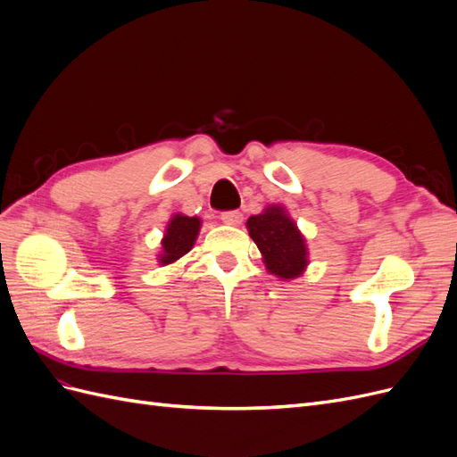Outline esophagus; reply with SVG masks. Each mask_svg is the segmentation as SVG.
Instances as JSON below:
<instances>
[{
  "label": "esophagus",
  "mask_w": 457,
  "mask_h": 457,
  "mask_svg": "<svg viewBox=\"0 0 457 457\" xmlns=\"http://www.w3.org/2000/svg\"><path fill=\"white\" fill-rule=\"evenodd\" d=\"M220 220H223V223L228 227H238V225H242L244 215L240 212H225V213H220Z\"/></svg>",
  "instance_id": "34e87169"
}]
</instances>
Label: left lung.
I'll return each instance as SVG.
<instances>
[{
    "mask_svg": "<svg viewBox=\"0 0 457 457\" xmlns=\"http://www.w3.org/2000/svg\"><path fill=\"white\" fill-rule=\"evenodd\" d=\"M247 232L257 244L267 270L284 282L299 278L309 267L307 238L280 204H270L247 219Z\"/></svg>",
    "mask_w": 457,
    "mask_h": 457,
    "instance_id": "8db88e82",
    "label": "left lung"
}]
</instances>
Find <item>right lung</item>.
Listing matches in <instances>:
<instances>
[{
	"label": "right lung",
	"instance_id": "add662e5",
	"mask_svg": "<svg viewBox=\"0 0 457 457\" xmlns=\"http://www.w3.org/2000/svg\"><path fill=\"white\" fill-rule=\"evenodd\" d=\"M200 217H188L183 213H173L168 220L162 238V252L158 253V262L162 267L173 265L175 261L187 255L200 234Z\"/></svg>",
	"mask_w": 457,
	"mask_h": 457
}]
</instances>
